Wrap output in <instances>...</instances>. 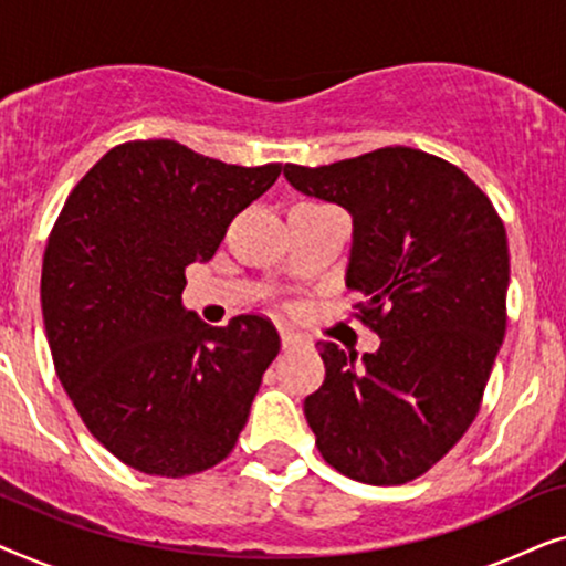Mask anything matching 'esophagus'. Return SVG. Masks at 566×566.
Here are the masks:
<instances>
[{
	"instance_id": "1",
	"label": "esophagus",
	"mask_w": 566,
	"mask_h": 566,
	"mask_svg": "<svg viewBox=\"0 0 566 566\" xmlns=\"http://www.w3.org/2000/svg\"><path fill=\"white\" fill-rule=\"evenodd\" d=\"M281 345H283V350H296V347H304L306 345V339L301 337V335H296V332L283 329L281 332Z\"/></svg>"
}]
</instances>
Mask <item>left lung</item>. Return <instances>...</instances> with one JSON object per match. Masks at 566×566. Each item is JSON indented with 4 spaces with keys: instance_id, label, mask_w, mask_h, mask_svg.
<instances>
[{
    "instance_id": "8db88e82",
    "label": "left lung",
    "mask_w": 566,
    "mask_h": 566,
    "mask_svg": "<svg viewBox=\"0 0 566 566\" xmlns=\"http://www.w3.org/2000/svg\"><path fill=\"white\" fill-rule=\"evenodd\" d=\"M304 196L353 216L347 289L376 353L322 343L327 374L304 401L322 459L366 484H405L459 443L505 337L510 252L492 200L451 161L386 146L283 167Z\"/></svg>"
}]
</instances>
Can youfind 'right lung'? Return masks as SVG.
Masks as SVG:
<instances>
[{
	"label": "right lung",
	"instance_id": "right-lung-1",
	"mask_svg": "<svg viewBox=\"0 0 566 566\" xmlns=\"http://www.w3.org/2000/svg\"><path fill=\"white\" fill-rule=\"evenodd\" d=\"M281 169L154 138L115 146L69 192L43 254L45 337L82 422L126 467L190 476L237 446L281 337L258 314L200 322L185 268Z\"/></svg>",
	"mask_w": 566,
	"mask_h": 566
}]
</instances>
